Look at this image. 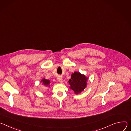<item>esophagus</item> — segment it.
<instances>
[{
	"mask_svg": "<svg viewBox=\"0 0 131 131\" xmlns=\"http://www.w3.org/2000/svg\"><path fill=\"white\" fill-rule=\"evenodd\" d=\"M57 80H58V82H62V80H63L62 77H61V76H58L57 77Z\"/></svg>",
	"mask_w": 131,
	"mask_h": 131,
	"instance_id": "34e87169",
	"label": "esophagus"
}]
</instances>
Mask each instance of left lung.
<instances>
[{
  "label": "left lung",
  "instance_id": "8db88e82",
  "mask_svg": "<svg viewBox=\"0 0 131 131\" xmlns=\"http://www.w3.org/2000/svg\"><path fill=\"white\" fill-rule=\"evenodd\" d=\"M88 78L79 72H74L71 74V78L68 82L70 85V89L73 90L75 94H80L84 91L87 86Z\"/></svg>",
  "mask_w": 131,
  "mask_h": 131
}]
</instances>
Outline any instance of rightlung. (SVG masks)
<instances>
[{"label":"right lung","instance_id":"1","mask_svg":"<svg viewBox=\"0 0 131 131\" xmlns=\"http://www.w3.org/2000/svg\"><path fill=\"white\" fill-rule=\"evenodd\" d=\"M40 82L42 83V84L43 86H45L46 87H48V88H49L50 86V80L45 79V78H43L41 80Z\"/></svg>","mask_w":131,"mask_h":131}]
</instances>
